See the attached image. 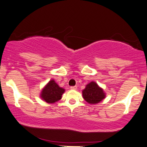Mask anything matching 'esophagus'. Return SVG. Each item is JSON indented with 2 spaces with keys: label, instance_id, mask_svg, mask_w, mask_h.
Segmentation results:
<instances>
[{
  "label": "esophagus",
  "instance_id": "1",
  "mask_svg": "<svg viewBox=\"0 0 147 147\" xmlns=\"http://www.w3.org/2000/svg\"><path fill=\"white\" fill-rule=\"evenodd\" d=\"M71 90H76V89H77V86H71Z\"/></svg>",
  "mask_w": 147,
  "mask_h": 147
}]
</instances>
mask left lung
<instances>
[{
  "instance_id": "8db88e82",
  "label": "left lung",
  "mask_w": 147,
  "mask_h": 147,
  "mask_svg": "<svg viewBox=\"0 0 147 147\" xmlns=\"http://www.w3.org/2000/svg\"><path fill=\"white\" fill-rule=\"evenodd\" d=\"M82 92L83 98L89 104H97L106 96L102 88L93 81L86 84Z\"/></svg>"
}]
</instances>
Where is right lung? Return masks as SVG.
<instances>
[{"label":"right lung","mask_w":147,"mask_h":147,"mask_svg":"<svg viewBox=\"0 0 147 147\" xmlns=\"http://www.w3.org/2000/svg\"><path fill=\"white\" fill-rule=\"evenodd\" d=\"M65 90L60 87L56 83L55 80H51L46 86L43 88L40 93V97L47 103H55L62 98V95Z\"/></svg>","instance_id":"1"}]
</instances>
